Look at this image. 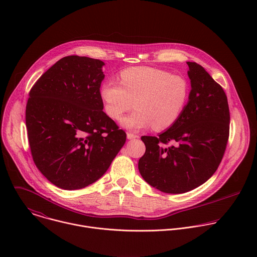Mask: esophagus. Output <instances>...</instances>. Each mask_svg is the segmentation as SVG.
I'll return each mask as SVG.
<instances>
[{
    "mask_svg": "<svg viewBox=\"0 0 257 257\" xmlns=\"http://www.w3.org/2000/svg\"><path fill=\"white\" fill-rule=\"evenodd\" d=\"M127 138H128V139H135V138H138V135L133 134V133H131V132H128V133H127Z\"/></svg>",
    "mask_w": 257,
    "mask_h": 257,
    "instance_id": "34e87169",
    "label": "esophagus"
}]
</instances>
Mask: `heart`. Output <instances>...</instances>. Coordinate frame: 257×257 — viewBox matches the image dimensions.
Listing matches in <instances>:
<instances>
[{
	"instance_id": "1",
	"label": "heart",
	"mask_w": 257,
	"mask_h": 257,
	"mask_svg": "<svg viewBox=\"0 0 257 257\" xmlns=\"http://www.w3.org/2000/svg\"><path fill=\"white\" fill-rule=\"evenodd\" d=\"M106 115L119 120L132 107L134 111L122 120L130 130L152 126L156 131L172 127L182 116L190 97L189 81L181 75L152 68L132 67L123 70L119 84L103 82L99 89Z\"/></svg>"
}]
</instances>
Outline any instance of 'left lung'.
<instances>
[{"label": "left lung", "instance_id": "1", "mask_svg": "<svg viewBox=\"0 0 257 257\" xmlns=\"http://www.w3.org/2000/svg\"><path fill=\"white\" fill-rule=\"evenodd\" d=\"M187 65L191 90L182 116L158 137H141L145 154L139 172L165 193H185L203 184L221 164L229 140L230 111L223 87L199 64Z\"/></svg>", "mask_w": 257, "mask_h": 257}]
</instances>
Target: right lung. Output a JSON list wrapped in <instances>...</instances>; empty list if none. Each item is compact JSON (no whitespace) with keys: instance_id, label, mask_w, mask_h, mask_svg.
Returning a JSON list of instances; mask_svg holds the SVG:
<instances>
[{"instance_id":"right-lung-1","label":"right lung","mask_w":257,"mask_h":257,"mask_svg":"<svg viewBox=\"0 0 257 257\" xmlns=\"http://www.w3.org/2000/svg\"><path fill=\"white\" fill-rule=\"evenodd\" d=\"M100 60L68 56L29 91L25 122L32 160L54 185L84 188L108 169L126 133L103 111Z\"/></svg>"}]
</instances>
